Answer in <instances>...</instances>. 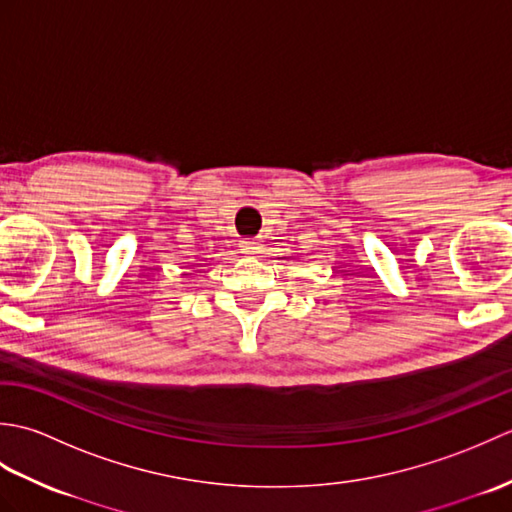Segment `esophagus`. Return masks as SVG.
Here are the masks:
<instances>
[{"label":"esophagus","instance_id":"1","mask_svg":"<svg viewBox=\"0 0 512 512\" xmlns=\"http://www.w3.org/2000/svg\"><path fill=\"white\" fill-rule=\"evenodd\" d=\"M239 246H242V253H246V255H255L257 250H259L257 239H244V242L239 244Z\"/></svg>","mask_w":512,"mask_h":512}]
</instances>
